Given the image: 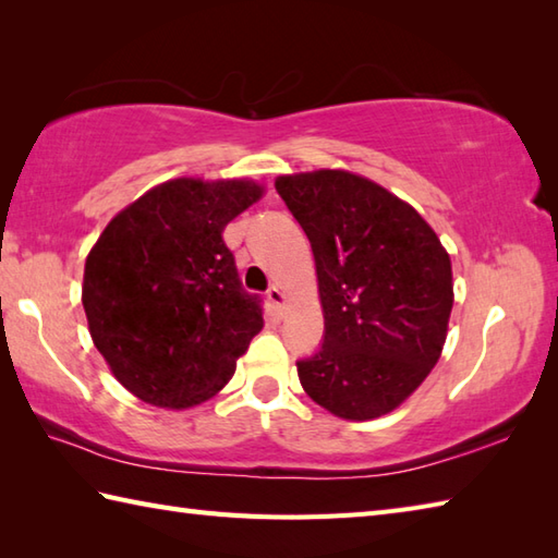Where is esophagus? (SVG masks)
<instances>
[{
	"label": "esophagus",
	"instance_id": "esophagus-1",
	"mask_svg": "<svg viewBox=\"0 0 558 558\" xmlns=\"http://www.w3.org/2000/svg\"><path fill=\"white\" fill-rule=\"evenodd\" d=\"M266 298H268V304H270L272 310H276V312H280V310H282V304H286V294H282V292L276 288V286L268 288Z\"/></svg>",
	"mask_w": 558,
	"mask_h": 558
}]
</instances>
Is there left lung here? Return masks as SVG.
Wrapping results in <instances>:
<instances>
[{"instance_id": "8db88e82", "label": "left lung", "mask_w": 558, "mask_h": 558, "mask_svg": "<svg viewBox=\"0 0 558 558\" xmlns=\"http://www.w3.org/2000/svg\"><path fill=\"white\" fill-rule=\"evenodd\" d=\"M276 192L310 236L324 306L322 348L298 360L306 396L342 420L381 417L441 354L446 248L410 204L352 172L278 177Z\"/></svg>"}]
</instances>
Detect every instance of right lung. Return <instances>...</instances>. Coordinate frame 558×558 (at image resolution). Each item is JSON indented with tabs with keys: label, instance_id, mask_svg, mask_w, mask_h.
I'll return each mask as SVG.
<instances>
[{
	"label": "right lung",
	"instance_id": "add662e5",
	"mask_svg": "<svg viewBox=\"0 0 558 558\" xmlns=\"http://www.w3.org/2000/svg\"><path fill=\"white\" fill-rule=\"evenodd\" d=\"M264 189L172 180L110 220L83 272L90 338L126 390L158 408H192L230 381L264 328L242 288L225 225Z\"/></svg>",
	"mask_w": 558,
	"mask_h": 558
}]
</instances>
